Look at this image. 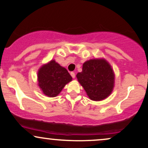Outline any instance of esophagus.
<instances>
[{
    "mask_svg": "<svg viewBox=\"0 0 148 148\" xmlns=\"http://www.w3.org/2000/svg\"><path fill=\"white\" fill-rule=\"evenodd\" d=\"M71 75L72 76L73 78L75 77V73L74 72H71Z\"/></svg>",
    "mask_w": 148,
    "mask_h": 148,
    "instance_id": "34e87169",
    "label": "esophagus"
}]
</instances>
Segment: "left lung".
Segmentation results:
<instances>
[{"mask_svg": "<svg viewBox=\"0 0 148 148\" xmlns=\"http://www.w3.org/2000/svg\"><path fill=\"white\" fill-rule=\"evenodd\" d=\"M76 76L90 97L94 100L103 99L114 84V72L108 62L103 59L86 61L84 63L82 71Z\"/></svg>", "mask_w": 148, "mask_h": 148, "instance_id": "1", "label": "left lung"}]
</instances>
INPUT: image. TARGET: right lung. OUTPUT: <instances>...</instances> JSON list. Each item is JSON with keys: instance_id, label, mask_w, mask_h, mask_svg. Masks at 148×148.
Segmentation results:
<instances>
[{"instance_id": "obj_1", "label": "right lung", "mask_w": 148, "mask_h": 148, "mask_svg": "<svg viewBox=\"0 0 148 148\" xmlns=\"http://www.w3.org/2000/svg\"><path fill=\"white\" fill-rule=\"evenodd\" d=\"M38 84L45 93L49 96L56 95L64 86L72 80L66 69L55 60L43 65L38 73Z\"/></svg>"}]
</instances>
